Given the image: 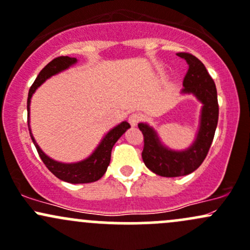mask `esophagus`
<instances>
[{"instance_id":"34e87169","label":"esophagus","mask_w":250,"mask_h":250,"mask_svg":"<svg viewBox=\"0 0 250 250\" xmlns=\"http://www.w3.org/2000/svg\"><path fill=\"white\" fill-rule=\"evenodd\" d=\"M142 118H143V117H142V114L133 113V114H131L130 117H128V123H130V124L132 126H136L139 122H141Z\"/></svg>"}]
</instances>
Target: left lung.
Listing matches in <instances>:
<instances>
[{"instance_id": "obj_1", "label": "left lung", "mask_w": 250, "mask_h": 250, "mask_svg": "<svg viewBox=\"0 0 250 250\" xmlns=\"http://www.w3.org/2000/svg\"><path fill=\"white\" fill-rule=\"evenodd\" d=\"M188 64L184 77V93H192L204 104L201 109L200 128L197 139L189 149L173 151L161 144L154 130L146 124H138L144 137L142 158L147 168L155 174L166 178H175L190 174L204 162L213 141L218 123L219 107L217 89L205 65L195 56L187 52L176 53Z\"/></svg>"}]
</instances>
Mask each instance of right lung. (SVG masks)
<instances>
[{
  "label": "right lung",
  "mask_w": 250,
  "mask_h": 250,
  "mask_svg": "<svg viewBox=\"0 0 250 250\" xmlns=\"http://www.w3.org/2000/svg\"><path fill=\"white\" fill-rule=\"evenodd\" d=\"M77 62L76 58L68 57V56H61V57L55 58L50 62L47 65H45V68L39 72V75L37 76L36 81L33 82V84L31 85L28 92V99H27V113L29 117V103H31V98L33 95V93L36 92L37 88L39 87L42 83L46 81L49 77L52 75L58 74L62 70H65L69 66L72 65ZM130 127V124L127 122H123L122 124L115 126L114 128H112L104 138L101 141L100 146L96 147L95 151L90 155L87 160L81 161V162L77 163H61L57 161L51 160L50 157H47L44 152L42 151L38 144L34 141L33 136H32L31 130H29V135H31L32 141H33L34 146L37 147V151H38L40 158L44 162V165L46 166L47 169L53 174L55 176H57L58 179L63 180L65 182H70V184H89V182L98 181L99 179L103 178V175L106 173L107 167L109 165V161H111V152L112 147L115 144V142L123 136V133H125V131Z\"/></svg>",
  "instance_id": "1"
}]
</instances>
